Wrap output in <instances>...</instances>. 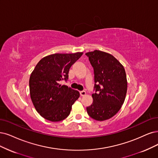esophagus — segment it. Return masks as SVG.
I'll return each mask as SVG.
<instances>
[{
    "instance_id": "34e87169",
    "label": "esophagus",
    "mask_w": 158,
    "mask_h": 158,
    "mask_svg": "<svg viewBox=\"0 0 158 158\" xmlns=\"http://www.w3.org/2000/svg\"><path fill=\"white\" fill-rule=\"evenodd\" d=\"M86 95V92L85 91H81L80 92V96H84Z\"/></svg>"
}]
</instances>
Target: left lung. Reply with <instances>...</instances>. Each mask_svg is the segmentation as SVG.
<instances>
[{"mask_svg":"<svg viewBox=\"0 0 158 158\" xmlns=\"http://www.w3.org/2000/svg\"><path fill=\"white\" fill-rule=\"evenodd\" d=\"M94 72L93 103L86 107L91 118L103 121L112 118L123 105L127 92V82L125 69L116 58L108 52L99 50L88 52Z\"/></svg>","mask_w":158,"mask_h":158,"instance_id":"1","label":"left lung"}]
</instances>
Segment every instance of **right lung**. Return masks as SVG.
Listing matches in <instances>:
<instances>
[{
    "mask_svg": "<svg viewBox=\"0 0 158 158\" xmlns=\"http://www.w3.org/2000/svg\"><path fill=\"white\" fill-rule=\"evenodd\" d=\"M83 54L55 53L48 55L36 64L29 79L31 98L37 112L51 122L63 120L69 116L72 105L79 98V92L60 85L68 79L72 66Z\"/></svg>",
    "mask_w": 158,
    "mask_h": 158,
    "instance_id": "obj_1",
    "label": "right lung"
}]
</instances>
